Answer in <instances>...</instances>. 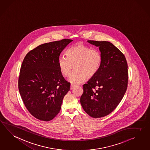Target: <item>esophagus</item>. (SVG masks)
I'll use <instances>...</instances> for the list:
<instances>
[{"mask_svg":"<svg viewBox=\"0 0 150 150\" xmlns=\"http://www.w3.org/2000/svg\"><path fill=\"white\" fill-rule=\"evenodd\" d=\"M74 87H75V85H74L73 84H71V85H70V89H73Z\"/></svg>","mask_w":150,"mask_h":150,"instance_id":"1","label":"esophagus"}]
</instances>
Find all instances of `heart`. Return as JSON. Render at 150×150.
<instances>
[{
	"label": "heart",
	"mask_w": 150,
	"mask_h": 150,
	"mask_svg": "<svg viewBox=\"0 0 150 150\" xmlns=\"http://www.w3.org/2000/svg\"><path fill=\"white\" fill-rule=\"evenodd\" d=\"M66 55L67 57H59L58 67L63 76L68 77L74 65L75 71L69 79V81L73 83H82L86 76L92 77L100 68L102 57L97 49L77 44L68 49Z\"/></svg>",
	"instance_id": "obj_1"
}]
</instances>
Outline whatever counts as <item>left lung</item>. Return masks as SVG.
<instances>
[{
  "instance_id": "obj_1",
  "label": "left lung",
  "mask_w": 150,
  "mask_h": 150,
  "mask_svg": "<svg viewBox=\"0 0 150 150\" xmlns=\"http://www.w3.org/2000/svg\"><path fill=\"white\" fill-rule=\"evenodd\" d=\"M99 47L102 61L97 73L83 85L80 103L86 113L100 118L112 112L126 93L128 65L124 54L109 41L88 40Z\"/></svg>"
}]
</instances>
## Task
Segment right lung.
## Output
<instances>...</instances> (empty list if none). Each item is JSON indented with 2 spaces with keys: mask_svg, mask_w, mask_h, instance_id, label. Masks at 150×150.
I'll return each instance as SVG.
<instances>
[{
  "mask_svg": "<svg viewBox=\"0 0 150 150\" xmlns=\"http://www.w3.org/2000/svg\"><path fill=\"white\" fill-rule=\"evenodd\" d=\"M73 40L62 39L38 46L24 57L18 77V89L24 105L37 119L49 121L61 110L70 83L58 67L61 53Z\"/></svg>",
  "mask_w": 150,
  "mask_h": 150,
  "instance_id": "obj_1",
  "label": "right lung"
}]
</instances>
